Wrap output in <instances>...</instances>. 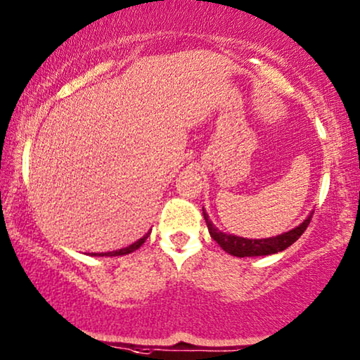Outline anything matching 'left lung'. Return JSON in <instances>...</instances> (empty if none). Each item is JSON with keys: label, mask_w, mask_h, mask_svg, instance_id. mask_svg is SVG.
<instances>
[{"label": "left lung", "mask_w": 360, "mask_h": 360, "mask_svg": "<svg viewBox=\"0 0 360 360\" xmlns=\"http://www.w3.org/2000/svg\"><path fill=\"white\" fill-rule=\"evenodd\" d=\"M202 216H205L207 231L210 236L214 238L224 252L233 255V257L245 258V257H264V255H273L278 252H283L288 247H290L295 240H299V237L305 232V229L309 227L310 219L314 216V212H310L304 222H300L299 226L290 229V231L281 233V236L269 237V238H245L238 236H232V233H226L214 226L211 222L210 216L202 207Z\"/></svg>", "instance_id": "8db88e82"}]
</instances>
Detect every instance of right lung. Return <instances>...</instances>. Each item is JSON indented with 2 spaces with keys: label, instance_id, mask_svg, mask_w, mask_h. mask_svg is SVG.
I'll list each match as a JSON object with an SVG mask.
<instances>
[{
  "label": "right lung",
  "instance_id": "add662e5",
  "mask_svg": "<svg viewBox=\"0 0 360 360\" xmlns=\"http://www.w3.org/2000/svg\"><path fill=\"white\" fill-rule=\"evenodd\" d=\"M150 236V231L146 233V236H143L141 238H139V240H136L134 243H131V245H128V247H124V248H120V250H115V252H107V253H91L92 257H120V255H128V253H131V252H134V250H138L139 247H141V245L146 242V238H148Z\"/></svg>",
  "mask_w": 360,
  "mask_h": 360
}]
</instances>
